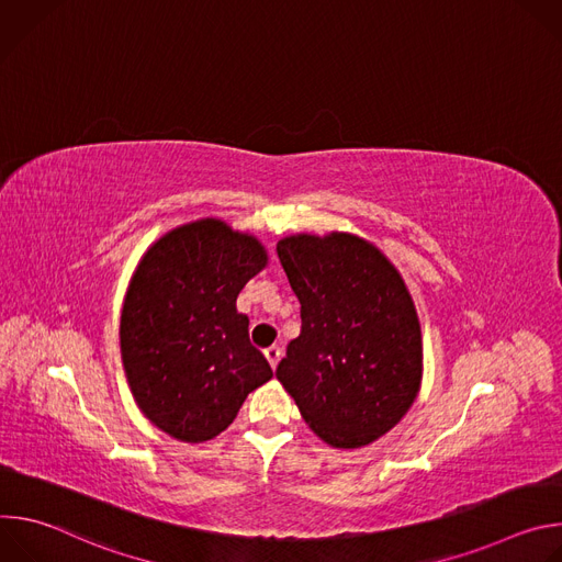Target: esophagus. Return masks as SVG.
Masks as SVG:
<instances>
[{"instance_id": "esophagus-1", "label": "esophagus", "mask_w": 562, "mask_h": 562, "mask_svg": "<svg viewBox=\"0 0 562 562\" xmlns=\"http://www.w3.org/2000/svg\"><path fill=\"white\" fill-rule=\"evenodd\" d=\"M265 356H267L271 369H276L278 362H280V358H282V349H280V347H269V349L265 351Z\"/></svg>"}]
</instances>
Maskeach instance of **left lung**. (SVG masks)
Here are the masks:
<instances>
[{"label":"left lung","instance_id":"left-lung-1","mask_svg":"<svg viewBox=\"0 0 562 562\" xmlns=\"http://www.w3.org/2000/svg\"><path fill=\"white\" fill-rule=\"evenodd\" d=\"M278 258L302 329L278 380L327 445L356 449L393 429L423 380L418 313L397 269L351 233L291 235Z\"/></svg>","mask_w":562,"mask_h":562}]
</instances>
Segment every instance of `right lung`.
<instances>
[{
	"label": "right lung",
	"mask_w": 562,
	"mask_h": 562,
	"mask_svg": "<svg viewBox=\"0 0 562 562\" xmlns=\"http://www.w3.org/2000/svg\"><path fill=\"white\" fill-rule=\"evenodd\" d=\"M267 262L258 237L215 217L169 231L139 260L120 319L122 362L139 412L171 438H215L273 378L235 308Z\"/></svg>",
	"instance_id": "right-lung-1"
}]
</instances>
